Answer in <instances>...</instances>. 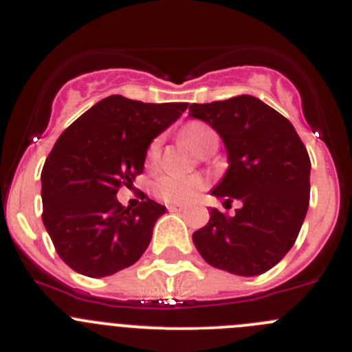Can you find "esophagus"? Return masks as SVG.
<instances>
[{
	"instance_id": "esophagus-1",
	"label": "esophagus",
	"mask_w": 352,
	"mask_h": 352,
	"mask_svg": "<svg viewBox=\"0 0 352 352\" xmlns=\"http://www.w3.org/2000/svg\"><path fill=\"white\" fill-rule=\"evenodd\" d=\"M168 208V211H184L186 210V206H179V204H170V206H166Z\"/></svg>"
}]
</instances>
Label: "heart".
Listing matches in <instances>:
<instances>
[{
	"label": "heart",
	"mask_w": 352,
	"mask_h": 352,
	"mask_svg": "<svg viewBox=\"0 0 352 352\" xmlns=\"http://www.w3.org/2000/svg\"><path fill=\"white\" fill-rule=\"evenodd\" d=\"M184 139L196 149L203 153L210 144H218L217 132L206 124L194 122L184 127ZM160 146L162 139H153L148 148V162L155 163L160 156ZM206 187V180L199 175H177V173H165L155 182V194L158 199L168 204H187Z\"/></svg>",
	"instance_id": "b5f03b06"
}]
</instances>
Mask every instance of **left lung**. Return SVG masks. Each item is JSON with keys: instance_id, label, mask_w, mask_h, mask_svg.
<instances>
[{"instance_id": "8db88e82", "label": "left lung", "mask_w": 352, "mask_h": 352, "mask_svg": "<svg viewBox=\"0 0 352 352\" xmlns=\"http://www.w3.org/2000/svg\"><path fill=\"white\" fill-rule=\"evenodd\" d=\"M189 117L206 122L227 149L228 168L211 194L242 208L227 217L211 208L210 221L192 234L208 265L241 277L275 267L294 245L309 204L308 151L291 122L249 94L190 104Z\"/></svg>"}]
</instances>
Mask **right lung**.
Segmentation results:
<instances>
[{
	"mask_svg": "<svg viewBox=\"0 0 352 352\" xmlns=\"http://www.w3.org/2000/svg\"><path fill=\"white\" fill-rule=\"evenodd\" d=\"M186 110L187 103L153 104L113 94L54 142L41 172L43 223L72 270L108 277L141 258L166 208L148 196L138 208H125L117 192L141 175L153 139Z\"/></svg>",
	"mask_w": 352,
	"mask_h": 352,
	"instance_id": "right-lung-1",
	"label": "right lung"
}]
</instances>
